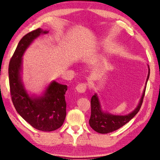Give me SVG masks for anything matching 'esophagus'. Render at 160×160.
Instances as JSON below:
<instances>
[{
	"instance_id": "obj_1",
	"label": "esophagus",
	"mask_w": 160,
	"mask_h": 160,
	"mask_svg": "<svg viewBox=\"0 0 160 160\" xmlns=\"http://www.w3.org/2000/svg\"><path fill=\"white\" fill-rule=\"evenodd\" d=\"M87 83L85 82H82V83H80L78 84V85L76 86V89L77 91L80 93H84L85 92L86 90H87Z\"/></svg>"
}]
</instances>
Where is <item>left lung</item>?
<instances>
[{
  "label": "left lung",
  "mask_w": 160,
  "mask_h": 160,
  "mask_svg": "<svg viewBox=\"0 0 160 160\" xmlns=\"http://www.w3.org/2000/svg\"><path fill=\"white\" fill-rule=\"evenodd\" d=\"M150 75V68L148 75L146 84L148 80ZM146 87L145 88L144 92L141 98L140 103L132 112L127 115H114L109 113L103 112L101 109L100 103L97 94L93 96L91 98V117H90L89 123L90 127L95 132L100 133H108L110 132L120 129L127 122L132 120L137 114L143 103V98L146 92Z\"/></svg>",
  "instance_id": "8db88e82"
}]
</instances>
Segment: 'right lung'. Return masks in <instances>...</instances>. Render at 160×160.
<instances>
[{
    "mask_svg": "<svg viewBox=\"0 0 160 160\" xmlns=\"http://www.w3.org/2000/svg\"><path fill=\"white\" fill-rule=\"evenodd\" d=\"M47 33V31L39 28L26 34L20 40L10 59L8 74L12 101L17 112L33 128L52 132L62 127L66 118L65 94L67 86L52 82L44 96L33 98L25 91L19 74L25 50L40 34Z\"/></svg>",
    "mask_w": 160,
    "mask_h": 160,
    "instance_id": "add662e5",
    "label": "right lung"
}]
</instances>
